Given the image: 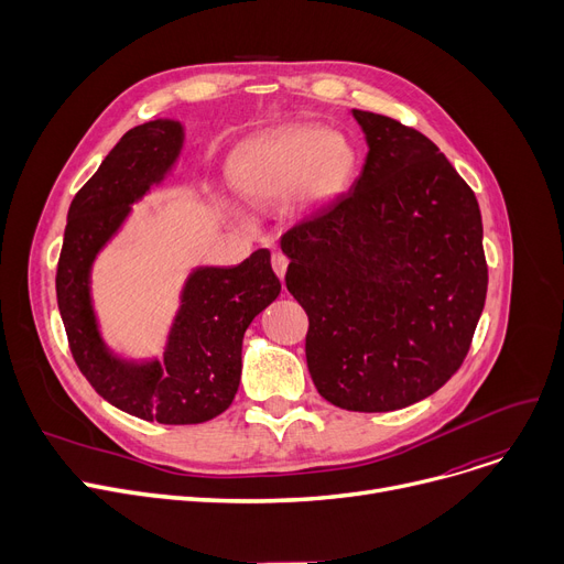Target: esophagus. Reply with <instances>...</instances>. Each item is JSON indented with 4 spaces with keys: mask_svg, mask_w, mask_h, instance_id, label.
<instances>
[{
    "mask_svg": "<svg viewBox=\"0 0 564 564\" xmlns=\"http://www.w3.org/2000/svg\"><path fill=\"white\" fill-rule=\"evenodd\" d=\"M272 267H274V272L279 274V279L283 281L285 279V270H288V258L283 253H274L272 256Z\"/></svg>",
    "mask_w": 564,
    "mask_h": 564,
    "instance_id": "34e87169",
    "label": "esophagus"
}]
</instances>
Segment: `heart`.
Listing matches in <instances>:
<instances>
[{
	"mask_svg": "<svg viewBox=\"0 0 564 564\" xmlns=\"http://www.w3.org/2000/svg\"><path fill=\"white\" fill-rule=\"evenodd\" d=\"M359 158L351 141L324 126H297L267 134L242 148L230 181L249 203H274L294 192L300 205L338 200L357 177Z\"/></svg>",
	"mask_w": 564,
	"mask_h": 564,
	"instance_id": "heart-1",
	"label": "heart"
}]
</instances>
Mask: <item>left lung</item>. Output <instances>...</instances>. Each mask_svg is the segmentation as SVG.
I'll return each instance as SVG.
<instances>
[{
  "label": "left lung",
  "mask_w": 564,
  "mask_h": 564,
  "mask_svg": "<svg viewBox=\"0 0 564 564\" xmlns=\"http://www.w3.org/2000/svg\"><path fill=\"white\" fill-rule=\"evenodd\" d=\"M368 143L359 181L281 237L285 285L308 313L317 393L395 411L462 366L487 297L476 194L421 132L351 109Z\"/></svg>",
  "instance_id": "1"
}]
</instances>
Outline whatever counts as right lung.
<instances>
[{
  "label": "right lung",
  "instance_id": "add662e5",
  "mask_svg": "<svg viewBox=\"0 0 564 564\" xmlns=\"http://www.w3.org/2000/svg\"><path fill=\"white\" fill-rule=\"evenodd\" d=\"M185 126L155 118L132 128L73 198L56 267V302L75 364L116 409L162 425H196L226 411L240 387L242 340L258 313L281 294L272 253L235 267L196 264L177 294L162 357H126L102 336L91 274L145 194L173 173Z\"/></svg>",
  "mask_w": 564,
  "mask_h": 564
}]
</instances>
